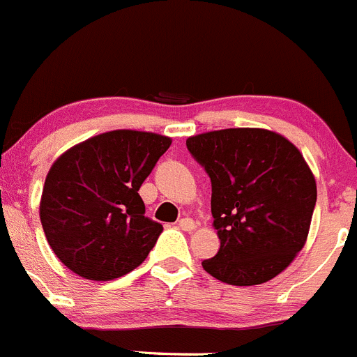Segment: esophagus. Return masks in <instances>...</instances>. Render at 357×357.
<instances>
[{"instance_id": "1", "label": "esophagus", "mask_w": 357, "mask_h": 357, "mask_svg": "<svg viewBox=\"0 0 357 357\" xmlns=\"http://www.w3.org/2000/svg\"><path fill=\"white\" fill-rule=\"evenodd\" d=\"M178 227L182 229V231H194V229H196V224H194L192 218H180Z\"/></svg>"}]
</instances>
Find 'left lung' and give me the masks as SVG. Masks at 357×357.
<instances>
[{"label": "left lung", "mask_w": 357, "mask_h": 357, "mask_svg": "<svg viewBox=\"0 0 357 357\" xmlns=\"http://www.w3.org/2000/svg\"><path fill=\"white\" fill-rule=\"evenodd\" d=\"M211 180L220 250L203 269L234 287L262 284L303 248L316 206V180L302 153L264 128H227L187 139Z\"/></svg>", "instance_id": "left-lung-1"}]
</instances>
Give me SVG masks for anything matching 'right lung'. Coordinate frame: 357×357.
<instances>
[{
    "mask_svg": "<svg viewBox=\"0 0 357 357\" xmlns=\"http://www.w3.org/2000/svg\"><path fill=\"white\" fill-rule=\"evenodd\" d=\"M170 144L158 133L114 130L70 147L52 165L40 218L67 269L109 281L147 259L163 225L146 217L139 189Z\"/></svg>",
    "mask_w": 357,
    "mask_h": 357,
    "instance_id": "add662e5",
    "label": "right lung"
}]
</instances>
